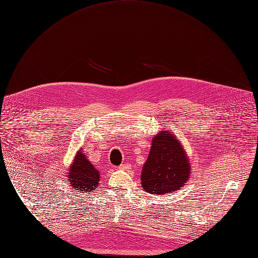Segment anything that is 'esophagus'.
I'll return each mask as SVG.
<instances>
[{
	"instance_id": "1",
	"label": "esophagus",
	"mask_w": 258,
	"mask_h": 258,
	"mask_svg": "<svg viewBox=\"0 0 258 258\" xmlns=\"http://www.w3.org/2000/svg\"><path fill=\"white\" fill-rule=\"evenodd\" d=\"M127 167V165L126 164H121L120 166H119V169H121V170H124V169H126Z\"/></svg>"
}]
</instances>
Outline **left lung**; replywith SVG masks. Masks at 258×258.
<instances>
[{
  "label": "left lung",
  "instance_id": "left-lung-1",
  "mask_svg": "<svg viewBox=\"0 0 258 258\" xmlns=\"http://www.w3.org/2000/svg\"><path fill=\"white\" fill-rule=\"evenodd\" d=\"M191 169L183 145L170 131L162 130L153 137L142 167L141 185L150 194H171L187 182Z\"/></svg>",
  "mask_w": 258,
  "mask_h": 258
}]
</instances>
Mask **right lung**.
Wrapping results in <instances>:
<instances>
[{
    "label": "right lung",
    "instance_id": "1",
    "mask_svg": "<svg viewBox=\"0 0 258 258\" xmlns=\"http://www.w3.org/2000/svg\"><path fill=\"white\" fill-rule=\"evenodd\" d=\"M67 178L70 186L79 192H94L100 181V173L81 149L75 156L67 172Z\"/></svg>",
    "mask_w": 258,
    "mask_h": 258
}]
</instances>
